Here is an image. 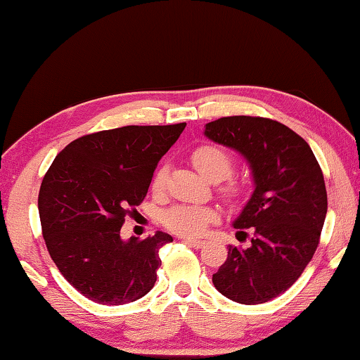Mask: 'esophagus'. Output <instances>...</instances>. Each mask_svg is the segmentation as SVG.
I'll list each match as a JSON object with an SVG mask.
<instances>
[{
  "label": "esophagus",
  "instance_id": "obj_1",
  "mask_svg": "<svg viewBox=\"0 0 360 360\" xmlns=\"http://www.w3.org/2000/svg\"><path fill=\"white\" fill-rule=\"evenodd\" d=\"M184 243H186V245L192 246V248H195V250H199V248H204V245H205V241L192 240V238H184Z\"/></svg>",
  "mask_w": 360,
  "mask_h": 360
}]
</instances>
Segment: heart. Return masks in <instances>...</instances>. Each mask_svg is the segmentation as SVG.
Instances as JSON below:
<instances>
[{"label": "heart", "mask_w": 360, "mask_h": 360, "mask_svg": "<svg viewBox=\"0 0 360 360\" xmlns=\"http://www.w3.org/2000/svg\"><path fill=\"white\" fill-rule=\"evenodd\" d=\"M192 163L195 169L209 181H221L231 173L233 158L229 151L219 145H202L192 153ZM166 184V169L161 168L156 171L153 181H151V189L155 192H161ZM240 187L233 182L221 187L225 195H236ZM217 212L210 207L199 205H176L169 209L163 215V224L168 230L181 236H200L204 235L207 226L215 224Z\"/></svg>", "instance_id": "obj_1"}]
</instances>
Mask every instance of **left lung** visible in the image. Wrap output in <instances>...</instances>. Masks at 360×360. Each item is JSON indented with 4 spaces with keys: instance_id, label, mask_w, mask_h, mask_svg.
Listing matches in <instances>:
<instances>
[{
    "instance_id": "left-lung-1",
    "label": "left lung",
    "mask_w": 360,
    "mask_h": 360,
    "mask_svg": "<svg viewBox=\"0 0 360 360\" xmlns=\"http://www.w3.org/2000/svg\"><path fill=\"white\" fill-rule=\"evenodd\" d=\"M204 134L245 156L255 181L233 221L252 230L251 246H229L212 282L243 305L269 302L295 283L320 243L328 210L321 168L310 145L277 120L231 115L205 124Z\"/></svg>"
}]
</instances>
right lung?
<instances>
[{"instance_id": "add662e5", "label": "right lung", "mask_w": 360, "mask_h": 360, "mask_svg": "<svg viewBox=\"0 0 360 360\" xmlns=\"http://www.w3.org/2000/svg\"><path fill=\"white\" fill-rule=\"evenodd\" d=\"M184 127L127 125L79 136L44 176L39 215L45 245L62 276L89 300L124 305L153 288L158 251L173 236L156 231L125 241L120 229Z\"/></svg>"}]
</instances>
